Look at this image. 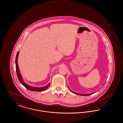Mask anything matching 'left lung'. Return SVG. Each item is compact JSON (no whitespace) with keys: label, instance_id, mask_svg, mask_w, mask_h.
I'll list each match as a JSON object with an SVG mask.
<instances>
[{"label":"left lung","instance_id":"obj_1","mask_svg":"<svg viewBox=\"0 0 123 123\" xmlns=\"http://www.w3.org/2000/svg\"><path fill=\"white\" fill-rule=\"evenodd\" d=\"M69 89H70V88H69ZM70 91L73 93H74V94H77V95H82V96H88V95H91V94H94V93H91V94H78V93H75V92H73V91H72L71 90H70Z\"/></svg>","mask_w":123,"mask_h":123}]
</instances>
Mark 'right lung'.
<instances>
[{"mask_svg": "<svg viewBox=\"0 0 123 123\" xmlns=\"http://www.w3.org/2000/svg\"><path fill=\"white\" fill-rule=\"evenodd\" d=\"M19 51L18 52L16 56V60H15V63H16V72H17V76H18V79L19 81V82H20V83L24 86L25 88L27 89H28V90H30V91H37V92H42L43 91L45 90H46L47 88L49 87V86H50V83H48L47 85L43 87H40V88H37V87H32L30 86L29 85L27 84L26 83H25L24 82L22 76L20 73V71L18 68V56L19 55Z\"/></svg>", "mask_w": 123, "mask_h": 123, "instance_id": "right-lung-1", "label": "right lung"}]
</instances>
